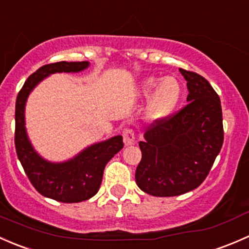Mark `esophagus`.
<instances>
[{"instance_id":"1","label":"esophagus","mask_w":249,"mask_h":249,"mask_svg":"<svg viewBox=\"0 0 249 249\" xmlns=\"http://www.w3.org/2000/svg\"><path fill=\"white\" fill-rule=\"evenodd\" d=\"M122 135H124V142L125 146L133 145L135 142V133L130 128H125L124 132H122Z\"/></svg>"}]
</instances>
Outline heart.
Returning <instances> with one entry per match:
<instances>
[{
    "label": "heart",
    "mask_w": 249,
    "mask_h": 249,
    "mask_svg": "<svg viewBox=\"0 0 249 249\" xmlns=\"http://www.w3.org/2000/svg\"><path fill=\"white\" fill-rule=\"evenodd\" d=\"M148 97L145 107L146 119L157 121L168 116L178 106L181 97V85L174 76L158 79L146 78L142 84V93Z\"/></svg>",
    "instance_id": "1"
}]
</instances>
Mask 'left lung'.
<instances>
[{
	"label": "left lung",
	"mask_w": 249,
	"mask_h": 249,
	"mask_svg": "<svg viewBox=\"0 0 249 249\" xmlns=\"http://www.w3.org/2000/svg\"><path fill=\"white\" fill-rule=\"evenodd\" d=\"M187 81L186 107L157 120L140 142L138 187L153 196H175L199 187L209 175L224 139L222 107L209 81L180 68Z\"/></svg>",
	"instance_id": "obj_1"
}]
</instances>
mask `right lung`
Instances as JSON below:
<instances>
[{
	"label": "right lung",
	"instance_id": "right-lung-1",
	"mask_svg": "<svg viewBox=\"0 0 249 249\" xmlns=\"http://www.w3.org/2000/svg\"><path fill=\"white\" fill-rule=\"evenodd\" d=\"M89 66L83 62H56L45 65L27 78L15 103V148L27 178L38 193L61 202H80L96 196L101 187L107 163L124 147L121 135L89 146L71 160L53 163L40 157L25 127V106L33 89L53 73H78Z\"/></svg>",
	"mask_w": 249,
	"mask_h": 249
}]
</instances>
